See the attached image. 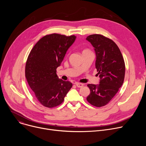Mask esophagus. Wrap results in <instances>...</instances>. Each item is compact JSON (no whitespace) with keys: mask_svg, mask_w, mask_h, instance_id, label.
I'll return each mask as SVG.
<instances>
[{"mask_svg":"<svg viewBox=\"0 0 146 146\" xmlns=\"http://www.w3.org/2000/svg\"><path fill=\"white\" fill-rule=\"evenodd\" d=\"M75 84H76V86L78 87V88H82V87H83V83H78V82H76Z\"/></svg>","mask_w":146,"mask_h":146,"instance_id":"obj_1","label":"esophagus"}]
</instances>
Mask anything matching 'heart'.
Returning <instances> with one entry per match:
<instances>
[{
  "mask_svg": "<svg viewBox=\"0 0 146 146\" xmlns=\"http://www.w3.org/2000/svg\"><path fill=\"white\" fill-rule=\"evenodd\" d=\"M88 51V50H84L83 51V52H85V51Z\"/></svg>",
  "mask_w": 146,
  "mask_h": 146,
  "instance_id": "heart-1",
  "label": "heart"
}]
</instances>
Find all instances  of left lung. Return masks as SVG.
Instances as JSON below:
<instances>
[{
    "label": "left lung",
    "mask_w": 146,
    "mask_h": 146,
    "mask_svg": "<svg viewBox=\"0 0 146 146\" xmlns=\"http://www.w3.org/2000/svg\"><path fill=\"white\" fill-rule=\"evenodd\" d=\"M96 53L95 67L100 78L99 85L88 84L90 93L86 99L96 107L108 104L116 95L124 82L125 66L117 45L112 40L100 34L86 38Z\"/></svg>",
    "instance_id": "obj_1"
}]
</instances>
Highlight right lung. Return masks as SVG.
I'll return each instance as SVG.
<instances>
[{
  "instance_id": "add662e5",
  "label": "right lung",
  "mask_w": 146,
  "mask_h": 146,
  "mask_svg": "<svg viewBox=\"0 0 146 146\" xmlns=\"http://www.w3.org/2000/svg\"><path fill=\"white\" fill-rule=\"evenodd\" d=\"M76 36L52 34L43 36L31 51L25 66V78L38 101L44 106L54 108L64 100L72 83L58 79L60 66Z\"/></svg>"
}]
</instances>
